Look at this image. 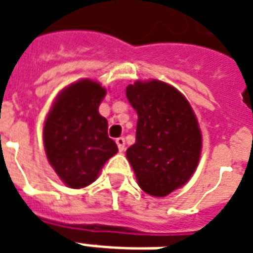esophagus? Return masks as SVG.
Segmentation results:
<instances>
[{
  "mask_svg": "<svg viewBox=\"0 0 253 253\" xmlns=\"http://www.w3.org/2000/svg\"><path fill=\"white\" fill-rule=\"evenodd\" d=\"M116 145H118V149H119V152H123L125 150V145H126V142H125V138H116Z\"/></svg>",
  "mask_w": 253,
  "mask_h": 253,
  "instance_id": "34e87169",
  "label": "esophagus"
}]
</instances>
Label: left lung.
Returning <instances> with one entry per match:
<instances>
[{
	"instance_id": "left-lung-1",
	"label": "left lung",
	"mask_w": 253,
	"mask_h": 253,
	"mask_svg": "<svg viewBox=\"0 0 253 253\" xmlns=\"http://www.w3.org/2000/svg\"><path fill=\"white\" fill-rule=\"evenodd\" d=\"M126 96L138 114L127 160L146 194L167 196L190 180L199 163L202 134L195 114L177 89L159 80L135 81Z\"/></svg>"
}]
</instances>
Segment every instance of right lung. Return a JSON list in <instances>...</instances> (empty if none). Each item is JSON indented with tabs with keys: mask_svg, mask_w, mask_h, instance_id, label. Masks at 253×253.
Returning <instances> with one entry per match:
<instances>
[{
	"mask_svg": "<svg viewBox=\"0 0 253 253\" xmlns=\"http://www.w3.org/2000/svg\"><path fill=\"white\" fill-rule=\"evenodd\" d=\"M107 90L92 80H81L61 90L43 127L48 163L70 188L93 183L107 160L118 152L108 137V122L99 114Z\"/></svg>",
	"mask_w": 253,
	"mask_h": 253,
	"instance_id": "1",
	"label": "right lung"
}]
</instances>
